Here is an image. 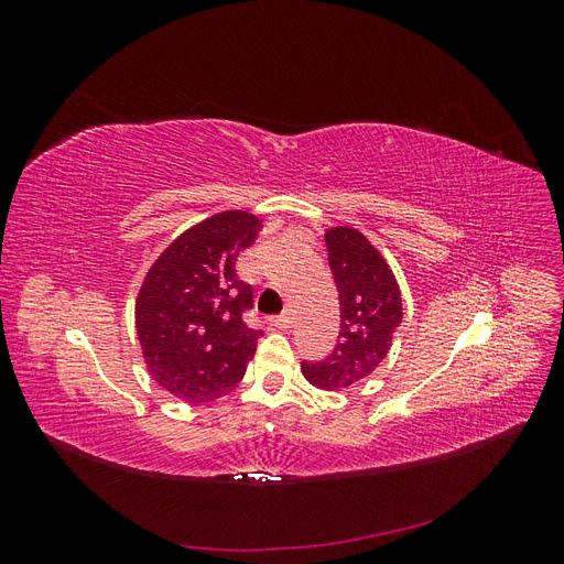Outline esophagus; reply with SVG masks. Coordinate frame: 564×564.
Masks as SVG:
<instances>
[{"label": "esophagus", "mask_w": 564, "mask_h": 564, "mask_svg": "<svg viewBox=\"0 0 564 564\" xmlns=\"http://www.w3.org/2000/svg\"><path fill=\"white\" fill-rule=\"evenodd\" d=\"M268 322L272 324V327H278V329H289V327H292V315H289V313H282V315L270 317Z\"/></svg>", "instance_id": "esophagus-1"}]
</instances>
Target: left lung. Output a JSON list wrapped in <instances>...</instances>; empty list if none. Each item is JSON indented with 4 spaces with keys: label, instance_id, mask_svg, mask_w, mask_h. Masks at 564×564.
I'll return each mask as SVG.
<instances>
[{
    "label": "left lung",
    "instance_id": "left-lung-1",
    "mask_svg": "<svg viewBox=\"0 0 564 564\" xmlns=\"http://www.w3.org/2000/svg\"><path fill=\"white\" fill-rule=\"evenodd\" d=\"M329 268L340 301V332L322 360H303V377L322 390L350 388L367 379L390 350L402 322V299L392 270L362 232H327Z\"/></svg>",
    "mask_w": 564,
    "mask_h": 564
}]
</instances>
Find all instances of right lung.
Masks as SVG:
<instances>
[{
	"mask_svg": "<svg viewBox=\"0 0 564 564\" xmlns=\"http://www.w3.org/2000/svg\"><path fill=\"white\" fill-rule=\"evenodd\" d=\"M261 220L224 212L178 240L150 268L135 301V329L150 377L187 402L226 395L242 381L263 329L245 322L253 289L235 272Z\"/></svg>",
	"mask_w": 564,
	"mask_h": 564,
	"instance_id": "obj_1",
	"label": "right lung"
}]
</instances>
